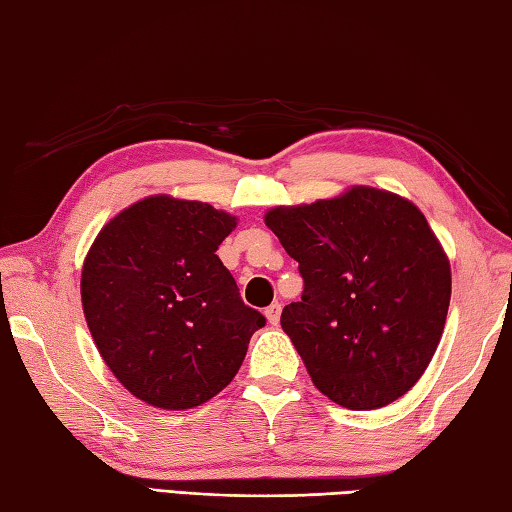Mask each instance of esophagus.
Listing matches in <instances>:
<instances>
[{"label": "esophagus", "mask_w": 512, "mask_h": 512, "mask_svg": "<svg viewBox=\"0 0 512 512\" xmlns=\"http://www.w3.org/2000/svg\"><path fill=\"white\" fill-rule=\"evenodd\" d=\"M280 311H283V307H280V302H274V305H269V307L265 309V316H267V320L271 322V325H278Z\"/></svg>", "instance_id": "34e87169"}]
</instances>
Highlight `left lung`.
Instances as JSON below:
<instances>
[{
  "label": "left lung",
  "instance_id": "left-lung-1",
  "mask_svg": "<svg viewBox=\"0 0 512 512\" xmlns=\"http://www.w3.org/2000/svg\"><path fill=\"white\" fill-rule=\"evenodd\" d=\"M265 223L305 283L280 325L318 391L353 411L402 398L429 367L451 302V265L424 214L356 185L276 207Z\"/></svg>",
  "mask_w": 512,
  "mask_h": 512
}]
</instances>
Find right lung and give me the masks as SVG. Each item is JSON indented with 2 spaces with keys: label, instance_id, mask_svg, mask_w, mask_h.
<instances>
[{
  "label": "right lung",
  "instance_id": "right-lung-1",
  "mask_svg": "<svg viewBox=\"0 0 512 512\" xmlns=\"http://www.w3.org/2000/svg\"><path fill=\"white\" fill-rule=\"evenodd\" d=\"M236 218L150 196L101 229L81 274L83 314L125 389L168 411L223 391L265 316L247 307L216 249Z\"/></svg>",
  "mask_w": 512,
  "mask_h": 512
}]
</instances>
